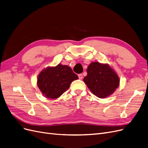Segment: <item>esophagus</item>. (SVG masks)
<instances>
[{
	"instance_id": "34e87169",
	"label": "esophagus",
	"mask_w": 148,
	"mask_h": 148,
	"mask_svg": "<svg viewBox=\"0 0 148 148\" xmlns=\"http://www.w3.org/2000/svg\"><path fill=\"white\" fill-rule=\"evenodd\" d=\"M78 78L79 79H82L83 78V76L82 74H79L78 75Z\"/></svg>"
}]
</instances>
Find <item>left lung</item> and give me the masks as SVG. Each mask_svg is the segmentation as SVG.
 <instances>
[{"label":"left lung","mask_w":148,"mask_h":148,"mask_svg":"<svg viewBox=\"0 0 148 148\" xmlns=\"http://www.w3.org/2000/svg\"><path fill=\"white\" fill-rule=\"evenodd\" d=\"M87 73L83 82L93 95L99 98L111 95L119 86L117 74L108 64L92 62L88 67Z\"/></svg>","instance_id":"left-lung-1"}]
</instances>
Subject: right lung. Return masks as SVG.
<instances>
[{"label":"right lung","instance_id":"1","mask_svg":"<svg viewBox=\"0 0 148 148\" xmlns=\"http://www.w3.org/2000/svg\"><path fill=\"white\" fill-rule=\"evenodd\" d=\"M77 79V75L70 67L59 64L42 70L38 75L37 84L46 97L57 99L68 90L71 82Z\"/></svg>","mask_w":148,"mask_h":148}]
</instances>
